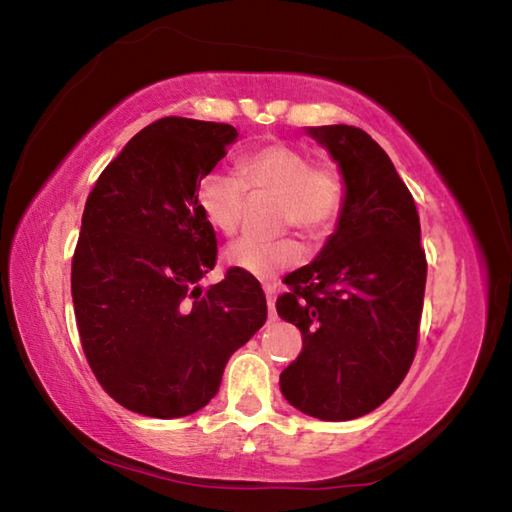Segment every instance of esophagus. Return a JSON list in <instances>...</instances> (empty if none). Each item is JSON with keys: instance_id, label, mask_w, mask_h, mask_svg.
<instances>
[{"instance_id": "obj_1", "label": "esophagus", "mask_w": 512, "mask_h": 512, "mask_svg": "<svg viewBox=\"0 0 512 512\" xmlns=\"http://www.w3.org/2000/svg\"><path fill=\"white\" fill-rule=\"evenodd\" d=\"M264 293L268 302V314L275 318V293H277V282H264Z\"/></svg>"}]
</instances>
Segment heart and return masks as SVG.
I'll return each instance as SVG.
<instances>
[{
	"instance_id": "obj_1",
	"label": "heart",
	"mask_w": 512,
	"mask_h": 512,
	"mask_svg": "<svg viewBox=\"0 0 512 512\" xmlns=\"http://www.w3.org/2000/svg\"><path fill=\"white\" fill-rule=\"evenodd\" d=\"M250 201H271L275 228L296 225L309 237L332 230L343 210V180L305 151L284 142H268L244 151L235 176L212 171L198 185V210L221 235H232L244 221ZM302 246L293 237H244L225 250V262L255 277H273L298 264Z\"/></svg>"
}]
</instances>
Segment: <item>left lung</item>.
Segmentation results:
<instances>
[{
  "instance_id": "left-lung-1",
  "label": "left lung",
  "mask_w": 512,
  "mask_h": 512,
  "mask_svg": "<svg viewBox=\"0 0 512 512\" xmlns=\"http://www.w3.org/2000/svg\"><path fill=\"white\" fill-rule=\"evenodd\" d=\"M339 164L345 196L314 262L293 271L277 314L302 334L282 370L291 406L327 422L361 418L395 393L418 348L427 282L420 216L386 151L361 128H307Z\"/></svg>"
}]
</instances>
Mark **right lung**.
I'll return each instance as SVG.
<instances>
[{"label":"right lung","instance_id":"add662e5","mask_svg":"<svg viewBox=\"0 0 512 512\" xmlns=\"http://www.w3.org/2000/svg\"><path fill=\"white\" fill-rule=\"evenodd\" d=\"M237 128L164 117L142 128L88 196L72 259V300L85 357L112 400L171 420L219 393L232 352L266 323L253 275L216 264V235L198 185Z\"/></svg>","mask_w":512,"mask_h":512}]
</instances>
